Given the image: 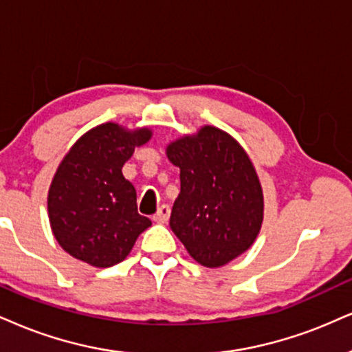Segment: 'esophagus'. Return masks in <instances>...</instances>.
<instances>
[{
	"mask_svg": "<svg viewBox=\"0 0 352 352\" xmlns=\"http://www.w3.org/2000/svg\"><path fill=\"white\" fill-rule=\"evenodd\" d=\"M169 215H171V209H169V206H162L158 209V212L153 215V220L156 223H166L169 220Z\"/></svg>",
	"mask_w": 352,
	"mask_h": 352,
	"instance_id": "1",
	"label": "esophagus"
}]
</instances>
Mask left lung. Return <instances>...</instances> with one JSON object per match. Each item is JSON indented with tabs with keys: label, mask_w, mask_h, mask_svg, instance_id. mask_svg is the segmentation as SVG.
Listing matches in <instances>:
<instances>
[{
	"label": "left lung",
	"mask_w": 352,
	"mask_h": 352,
	"mask_svg": "<svg viewBox=\"0 0 352 352\" xmlns=\"http://www.w3.org/2000/svg\"><path fill=\"white\" fill-rule=\"evenodd\" d=\"M181 171L169 227L189 254L220 267L253 245L263 223V190L248 155L223 130L204 127L168 146Z\"/></svg>",
	"instance_id": "8db88e82"
}]
</instances>
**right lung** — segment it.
<instances>
[{"label": "right lung", "mask_w": 352, "mask_h": 352, "mask_svg": "<svg viewBox=\"0 0 352 352\" xmlns=\"http://www.w3.org/2000/svg\"><path fill=\"white\" fill-rule=\"evenodd\" d=\"M107 122L78 140L56 169L49 190V219L60 246L96 267L124 261L151 220L138 214L137 192L122 166L150 140Z\"/></svg>", "instance_id": "add662e5"}]
</instances>
